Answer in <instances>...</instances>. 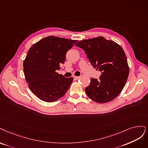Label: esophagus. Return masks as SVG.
I'll use <instances>...</instances> for the list:
<instances>
[{"mask_svg":"<svg viewBox=\"0 0 148 148\" xmlns=\"http://www.w3.org/2000/svg\"><path fill=\"white\" fill-rule=\"evenodd\" d=\"M73 78L75 79V80H77L79 78V77H78V76H75V75H74L73 76Z\"/></svg>","mask_w":148,"mask_h":148,"instance_id":"obj_1","label":"esophagus"}]
</instances>
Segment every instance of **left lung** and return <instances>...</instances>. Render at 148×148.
I'll list each match as a JSON object with an SVG mask.
<instances>
[{"label":"left lung","instance_id":"left-lung-1","mask_svg":"<svg viewBox=\"0 0 148 148\" xmlns=\"http://www.w3.org/2000/svg\"><path fill=\"white\" fill-rule=\"evenodd\" d=\"M75 45L85 51L93 67L101 73L99 79L92 78L85 88L87 96L99 103L116 98L124 87L129 74L127 57L122 47L101 36L81 40Z\"/></svg>","mask_w":148,"mask_h":148}]
</instances>
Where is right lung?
<instances>
[{"instance_id": "add662e5", "label": "right lung", "mask_w": 148, "mask_h": 148, "mask_svg": "<svg viewBox=\"0 0 148 148\" xmlns=\"http://www.w3.org/2000/svg\"><path fill=\"white\" fill-rule=\"evenodd\" d=\"M77 40L48 36L33 45L23 63L28 87L37 97L45 102H53L67 92L73 78L56 73L63 64L67 51Z\"/></svg>"}]
</instances>
